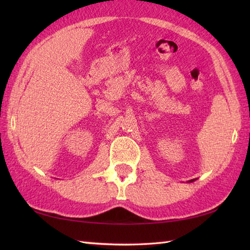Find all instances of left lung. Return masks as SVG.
Instances as JSON below:
<instances>
[{"label": "left lung", "mask_w": 250, "mask_h": 250, "mask_svg": "<svg viewBox=\"0 0 250 250\" xmlns=\"http://www.w3.org/2000/svg\"><path fill=\"white\" fill-rule=\"evenodd\" d=\"M193 180H194V179H192V180H189V182H188V183H192V182H193Z\"/></svg>", "instance_id": "1"}]
</instances>
